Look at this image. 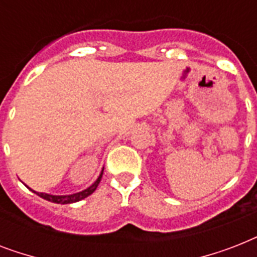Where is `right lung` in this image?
<instances>
[{
    "label": "right lung",
    "mask_w": 257,
    "mask_h": 257,
    "mask_svg": "<svg viewBox=\"0 0 257 257\" xmlns=\"http://www.w3.org/2000/svg\"><path fill=\"white\" fill-rule=\"evenodd\" d=\"M101 177H102V172H101V175L98 176V179L94 181V183L90 185L89 188H86L85 191L78 192V193H73V195H65V196H56V195H48V193H41V192H36L33 191L36 195H38L42 199L48 200V201H52V203L56 204H72L76 203V201H80V200L85 199L88 197L89 195H92L93 192L96 191V188L98 187V184L101 181Z\"/></svg>",
    "instance_id": "1"
}]
</instances>
